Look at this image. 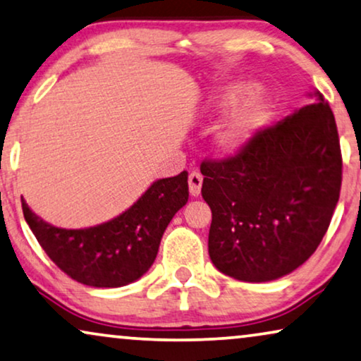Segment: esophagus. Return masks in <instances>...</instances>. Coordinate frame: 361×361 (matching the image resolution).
<instances>
[{"label":"esophagus","instance_id":"esophagus-1","mask_svg":"<svg viewBox=\"0 0 361 361\" xmlns=\"http://www.w3.org/2000/svg\"><path fill=\"white\" fill-rule=\"evenodd\" d=\"M202 182H204V177H202L200 172H190L189 174V192L192 197H197L202 190Z\"/></svg>","mask_w":361,"mask_h":361}]
</instances>
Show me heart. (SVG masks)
<instances>
[{
  "label": "heart",
  "mask_w": 361,
  "mask_h": 361,
  "mask_svg": "<svg viewBox=\"0 0 361 361\" xmlns=\"http://www.w3.org/2000/svg\"><path fill=\"white\" fill-rule=\"evenodd\" d=\"M255 88L246 85V83L231 87L219 98L220 106L235 105L241 97L248 95ZM268 116L269 110L263 102L253 100L246 103L221 123L219 131H216V145L226 152L240 151L266 125Z\"/></svg>",
  "instance_id": "1"
}]
</instances>
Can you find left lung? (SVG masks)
I'll use <instances>...</instances> for the list:
<instances>
[{
	"instance_id": "left-lung-1",
	"label": "left lung",
	"mask_w": 361,
	"mask_h": 361,
	"mask_svg": "<svg viewBox=\"0 0 361 361\" xmlns=\"http://www.w3.org/2000/svg\"><path fill=\"white\" fill-rule=\"evenodd\" d=\"M317 100L259 130L235 156L205 159L209 255L226 276L264 283L293 273L322 241L342 187L334 113Z\"/></svg>"
}]
</instances>
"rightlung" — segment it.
Returning a JSON list of instances; mask_svg holds the SVG:
<instances>
[{"instance_id":"1","label":"right lung","mask_w":361,"mask_h":361,"mask_svg":"<svg viewBox=\"0 0 361 361\" xmlns=\"http://www.w3.org/2000/svg\"><path fill=\"white\" fill-rule=\"evenodd\" d=\"M187 172L159 179L120 216L83 230L49 225L23 202V214L49 258L77 283L120 288L140 279L154 263L162 233L187 204Z\"/></svg>"}]
</instances>
